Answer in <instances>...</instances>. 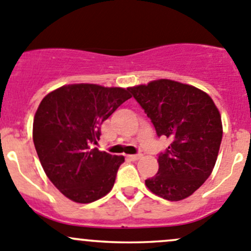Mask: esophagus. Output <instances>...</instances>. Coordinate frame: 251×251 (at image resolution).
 Returning <instances> with one entry per match:
<instances>
[{"label": "esophagus", "instance_id": "esophagus-1", "mask_svg": "<svg viewBox=\"0 0 251 251\" xmlns=\"http://www.w3.org/2000/svg\"><path fill=\"white\" fill-rule=\"evenodd\" d=\"M128 158L131 159V160H140L142 158V154H135V155H128Z\"/></svg>", "mask_w": 251, "mask_h": 251}]
</instances>
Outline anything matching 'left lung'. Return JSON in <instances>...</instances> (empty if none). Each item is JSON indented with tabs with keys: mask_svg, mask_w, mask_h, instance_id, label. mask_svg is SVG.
<instances>
[{
	"mask_svg": "<svg viewBox=\"0 0 251 251\" xmlns=\"http://www.w3.org/2000/svg\"><path fill=\"white\" fill-rule=\"evenodd\" d=\"M170 146L158 155L159 170L146 186L166 201L193 194L212 173L222 140L219 109L209 95L177 81L155 80L128 88Z\"/></svg>",
	"mask_w": 251,
	"mask_h": 251,
	"instance_id": "left-lung-1",
	"label": "left lung"
}]
</instances>
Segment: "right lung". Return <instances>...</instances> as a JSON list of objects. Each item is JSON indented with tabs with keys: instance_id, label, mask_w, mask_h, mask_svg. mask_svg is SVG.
Segmentation results:
<instances>
[{
	"instance_id": "add662e5",
	"label": "right lung",
	"mask_w": 251,
	"mask_h": 251,
	"mask_svg": "<svg viewBox=\"0 0 251 251\" xmlns=\"http://www.w3.org/2000/svg\"><path fill=\"white\" fill-rule=\"evenodd\" d=\"M128 88L76 83L57 88L41 100L32 125L40 163L53 184L70 201H98L113 188L124 156L93 148L100 125L125 100Z\"/></svg>"
}]
</instances>
